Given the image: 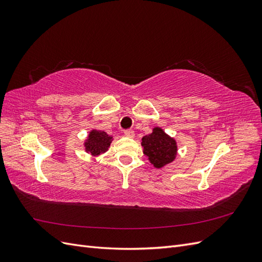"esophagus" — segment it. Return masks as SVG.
Listing matches in <instances>:
<instances>
[{"label":"esophagus","instance_id":"obj_1","mask_svg":"<svg viewBox=\"0 0 262 262\" xmlns=\"http://www.w3.org/2000/svg\"><path fill=\"white\" fill-rule=\"evenodd\" d=\"M124 136L128 138H134V131L133 130H124Z\"/></svg>","mask_w":262,"mask_h":262}]
</instances>
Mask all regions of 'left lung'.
Segmentation results:
<instances>
[{"mask_svg": "<svg viewBox=\"0 0 262 262\" xmlns=\"http://www.w3.org/2000/svg\"><path fill=\"white\" fill-rule=\"evenodd\" d=\"M143 153L156 168H161L175 160L177 153L176 141L168 137L161 128H154L153 132L142 138Z\"/></svg>", "mask_w": 262, "mask_h": 262, "instance_id": "1", "label": "left lung"}]
</instances>
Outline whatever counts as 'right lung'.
I'll return each mask as SVG.
<instances>
[{
    "label": "right lung",
    "mask_w": 262,
    "mask_h": 262,
    "mask_svg": "<svg viewBox=\"0 0 262 262\" xmlns=\"http://www.w3.org/2000/svg\"><path fill=\"white\" fill-rule=\"evenodd\" d=\"M112 137L104 131L93 130L90 132V136L85 142V149L90 152L92 155H98L104 153L108 149L112 143Z\"/></svg>",
    "instance_id": "obj_1"
}]
</instances>
